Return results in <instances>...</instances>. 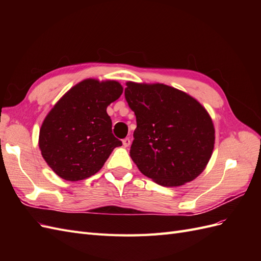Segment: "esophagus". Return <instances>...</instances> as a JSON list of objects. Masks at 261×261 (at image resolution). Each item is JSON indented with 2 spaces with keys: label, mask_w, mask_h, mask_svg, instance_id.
<instances>
[{
  "label": "esophagus",
  "mask_w": 261,
  "mask_h": 261,
  "mask_svg": "<svg viewBox=\"0 0 261 261\" xmlns=\"http://www.w3.org/2000/svg\"><path fill=\"white\" fill-rule=\"evenodd\" d=\"M122 141H123V146H124V147H129L130 144H132V140H130L129 137L124 138Z\"/></svg>",
  "instance_id": "1"
}]
</instances>
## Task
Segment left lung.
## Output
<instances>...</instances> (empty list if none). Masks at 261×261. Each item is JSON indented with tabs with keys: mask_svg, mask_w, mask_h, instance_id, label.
Masks as SVG:
<instances>
[{
	"mask_svg": "<svg viewBox=\"0 0 261 261\" xmlns=\"http://www.w3.org/2000/svg\"><path fill=\"white\" fill-rule=\"evenodd\" d=\"M126 86L125 99L137 122L129 153L139 171L162 186L195 179L215 147V127L206 109L167 85Z\"/></svg>",
	"mask_w": 261,
	"mask_h": 261,
	"instance_id": "1",
	"label": "left lung"
}]
</instances>
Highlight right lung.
<instances>
[{
  "mask_svg": "<svg viewBox=\"0 0 261 261\" xmlns=\"http://www.w3.org/2000/svg\"><path fill=\"white\" fill-rule=\"evenodd\" d=\"M115 81L85 80L70 88L45 116L39 148L61 178L82 180L94 175L122 141L112 134L107 108L121 97Z\"/></svg>",
  "mask_w": 261,
  "mask_h": 261,
  "instance_id": "add662e5",
  "label": "right lung"
}]
</instances>
